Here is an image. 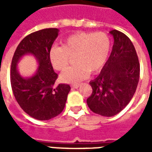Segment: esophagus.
I'll return each mask as SVG.
<instances>
[{
	"label": "esophagus",
	"instance_id": "34e87169",
	"mask_svg": "<svg viewBox=\"0 0 152 152\" xmlns=\"http://www.w3.org/2000/svg\"><path fill=\"white\" fill-rule=\"evenodd\" d=\"M80 87V84H76V85H72V88H74V89H77Z\"/></svg>",
	"mask_w": 152,
	"mask_h": 152
}]
</instances>
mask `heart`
<instances>
[{
    "label": "heart",
    "mask_w": 152,
    "mask_h": 152,
    "mask_svg": "<svg viewBox=\"0 0 152 152\" xmlns=\"http://www.w3.org/2000/svg\"><path fill=\"white\" fill-rule=\"evenodd\" d=\"M111 50V39L105 32L78 31L49 51V60L55 70L62 71L68 64L69 57H74L76 65L63 71L60 80L75 84L85 80L89 72H98L104 66Z\"/></svg>",
    "instance_id": "heart-1"
}]
</instances>
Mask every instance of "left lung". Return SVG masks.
I'll list each match as a JSON object with an SVG mask.
<instances>
[{
	"instance_id": "left-lung-1",
	"label": "left lung",
	"mask_w": 152,
	"mask_h": 152,
	"mask_svg": "<svg viewBox=\"0 0 152 152\" xmlns=\"http://www.w3.org/2000/svg\"><path fill=\"white\" fill-rule=\"evenodd\" d=\"M110 34L114 38L112 53L100 74L89 82L93 92L87 99L93 112L107 117L115 115L129 104L140 75L138 58L129 38L117 30Z\"/></svg>"
}]
</instances>
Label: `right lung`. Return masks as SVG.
<instances>
[{
	"label": "right lung",
	"instance_id": "add662e5",
	"mask_svg": "<svg viewBox=\"0 0 152 152\" xmlns=\"http://www.w3.org/2000/svg\"><path fill=\"white\" fill-rule=\"evenodd\" d=\"M58 32V28H46L28 35L19 43L12 59L10 83L15 99L27 114L39 121H48L63 112L71 89L66 84L53 87L58 75L49 60V51ZM25 55H32L38 63L34 74L28 77L18 69Z\"/></svg>",
	"mask_w": 152,
	"mask_h": 152
}]
</instances>
